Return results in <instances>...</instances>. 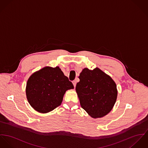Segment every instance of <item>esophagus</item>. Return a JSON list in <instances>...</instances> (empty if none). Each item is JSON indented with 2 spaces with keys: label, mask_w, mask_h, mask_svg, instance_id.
<instances>
[{
  "label": "esophagus",
  "mask_w": 148,
  "mask_h": 148,
  "mask_svg": "<svg viewBox=\"0 0 148 148\" xmlns=\"http://www.w3.org/2000/svg\"><path fill=\"white\" fill-rule=\"evenodd\" d=\"M73 85H74V87H75V86H76V84H77V82H76V81H73Z\"/></svg>",
  "instance_id": "esophagus-1"
}]
</instances>
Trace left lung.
<instances>
[{
	"instance_id": "1",
	"label": "left lung",
	"mask_w": 148,
	"mask_h": 148,
	"mask_svg": "<svg viewBox=\"0 0 148 148\" xmlns=\"http://www.w3.org/2000/svg\"><path fill=\"white\" fill-rule=\"evenodd\" d=\"M75 87L82 108L93 118L107 115L117 96L116 84L110 76L98 67L83 69Z\"/></svg>"
}]
</instances>
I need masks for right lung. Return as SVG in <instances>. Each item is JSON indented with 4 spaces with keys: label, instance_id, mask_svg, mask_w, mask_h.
I'll return each mask as SVG.
<instances>
[{
    "label": "right lung",
    "instance_id": "right-lung-1",
    "mask_svg": "<svg viewBox=\"0 0 148 148\" xmlns=\"http://www.w3.org/2000/svg\"><path fill=\"white\" fill-rule=\"evenodd\" d=\"M74 88L59 67H45L34 73L26 86L28 101L40 113H48L61 105L64 94Z\"/></svg>",
    "mask_w": 148,
    "mask_h": 148
}]
</instances>
